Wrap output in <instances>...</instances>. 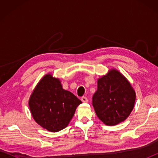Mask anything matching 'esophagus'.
<instances>
[{"label":"esophagus","instance_id":"obj_1","mask_svg":"<svg viewBox=\"0 0 158 158\" xmlns=\"http://www.w3.org/2000/svg\"><path fill=\"white\" fill-rule=\"evenodd\" d=\"M81 100L83 102H88V99L86 97H82L81 98Z\"/></svg>","mask_w":158,"mask_h":158}]
</instances>
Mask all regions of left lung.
Returning a JSON list of instances; mask_svg holds the SVG:
<instances>
[{
    "instance_id": "left-lung-1",
    "label": "left lung",
    "mask_w": 158,
    "mask_h": 158,
    "mask_svg": "<svg viewBox=\"0 0 158 158\" xmlns=\"http://www.w3.org/2000/svg\"><path fill=\"white\" fill-rule=\"evenodd\" d=\"M135 100L136 93L130 81L118 69L111 68L98 79L93 106L104 124L114 126L130 116Z\"/></svg>"
}]
</instances>
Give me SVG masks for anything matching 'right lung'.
<instances>
[{
    "instance_id": "1",
    "label": "right lung",
    "mask_w": 158,
    "mask_h": 158,
    "mask_svg": "<svg viewBox=\"0 0 158 158\" xmlns=\"http://www.w3.org/2000/svg\"><path fill=\"white\" fill-rule=\"evenodd\" d=\"M81 101L63 89L60 80L48 73L32 92L28 106L34 121L52 132L64 129L73 118Z\"/></svg>"
}]
</instances>
